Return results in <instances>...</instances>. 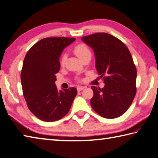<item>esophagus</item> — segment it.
<instances>
[{"label": "esophagus", "mask_w": 158, "mask_h": 158, "mask_svg": "<svg viewBox=\"0 0 158 158\" xmlns=\"http://www.w3.org/2000/svg\"><path fill=\"white\" fill-rule=\"evenodd\" d=\"M86 88V86H78V87H77V90H78V91H82V90H83L84 89H85Z\"/></svg>", "instance_id": "esophagus-1"}]
</instances>
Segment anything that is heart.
<instances>
[{
  "label": "heart",
  "instance_id": "b5f03b06",
  "mask_svg": "<svg viewBox=\"0 0 158 158\" xmlns=\"http://www.w3.org/2000/svg\"><path fill=\"white\" fill-rule=\"evenodd\" d=\"M74 53L79 59L81 60L84 57L90 56H91V52L89 48L85 44H79L76 46L74 48ZM66 60V54H64L60 58V64L63 65L65 63Z\"/></svg>",
  "mask_w": 158,
  "mask_h": 158
}]
</instances>
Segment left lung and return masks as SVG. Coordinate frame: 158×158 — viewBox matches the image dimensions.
Masks as SVG:
<instances>
[{
  "label": "left lung",
  "instance_id": "8db88e82",
  "mask_svg": "<svg viewBox=\"0 0 158 158\" xmlns=\"http://www.w3.org/2000/svg\"><path fill=\"white\" fill-rule=\"evenodd\" d=\"M94 51L95 67L104 87L91 86V105L102 117L114 118L130 108L136 95V68L127 46L112 35L98 33L82 37Z\"/></svg>",
  "mask_w": 158,
  "mask_h": 158
}]
</instances>
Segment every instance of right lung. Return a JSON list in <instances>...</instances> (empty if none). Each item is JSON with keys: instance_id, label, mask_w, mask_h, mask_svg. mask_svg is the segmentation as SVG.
Returning <instances> with one entry per match:
<instances>
[{"instance_id": "right-lung-1", "label": "right lung", "mask_w": 158, "mask_h": 158, "mask_svg": "<svg viewBox=\"0 0 158 158\" xmlns=\"http://www.w3.org/2000/svg\"><path fill=\"white\" fill-rule=\"evenodd\" d=\"M76 38H44L28 51L21 72L23 95L28 108L35 117L46 122L57 121L69 111L77 89H57L56 73L60 56Z\"/></svg>"}]
</instances>
